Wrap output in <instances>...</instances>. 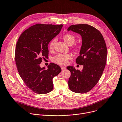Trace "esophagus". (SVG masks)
<instances>
[{"mask_svg": "<svg viewBox=\"0 0 122 122\" xmlns=\"http://www.w3.org/2000/svg\"><path fill=\"white\" fill-rule=\"evenodd\" d=\"M61 69L62 70H64L66 69V67H64V66H61Z\"/></svg>", "mask_w": 122, "mask_h": 122, "instance_id": "obj_1", "label": "esophagus"}]
</instances>
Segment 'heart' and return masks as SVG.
<instances>
[{"instance_id": "1", "label": "heart", "mask_w": 122, "mask_h": 122, "mask_svg": "<svg viewBox=\"0 0 122 122\" xmlns=\"http://www.w3.org/2000/svg\"><path fill=\"white\" fill-rule=\"evenodd\" d=\"M64 41L69 45H73L75 41V36L71 34H66L63 36ZM57 42V39L54 38L52 39L49 43V48L51 50L54 48V47ZM72 59V56L70 54H59L54 57L52 59L53 62L64 65L67 64L68 61Z\"/></svg>"}]
</instances>
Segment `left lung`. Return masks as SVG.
<instances>
[{"label": "left lung", "mask_w": 122, "mask_h": 122, "mask_svg": "<svg viewBox=\"0 0 122 122\" xmlns=\"http://www.w3.org/2000/svg\"><path fill=\"white\" fill-rule=\"evenodd\" d=\"M67 30L80 34L81 36L80 55L76 62L83 65L82 71L73 66L67 67L71 72L68 86L74 92L85 93L96 86L102 75L107 61V45L101 32L91 25H72Z\"/></svg>", "instance_id": "1"}]
</instances>
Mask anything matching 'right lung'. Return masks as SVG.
I'll return each instance as SVG.
<instances>
[{"mask_svg": "<svg viewBox=\"0 0 122 122\" xmlns=\"http://www.w3.org/2000/svg\"><path fill=\"white\" fill-rule=\"evenodd\" d=\"M63 25L36 24L25 30L16 44L15 61L20 75L26 86L37 94H46L53 88V79L61 72L51 63L48 69L40 66L48 58V45L60 32Z\"/></svg>", "mask_w": 122, "mask_h": 122, "instance_id": "right-lung-1", "label": "right lung"}]
</instances>
